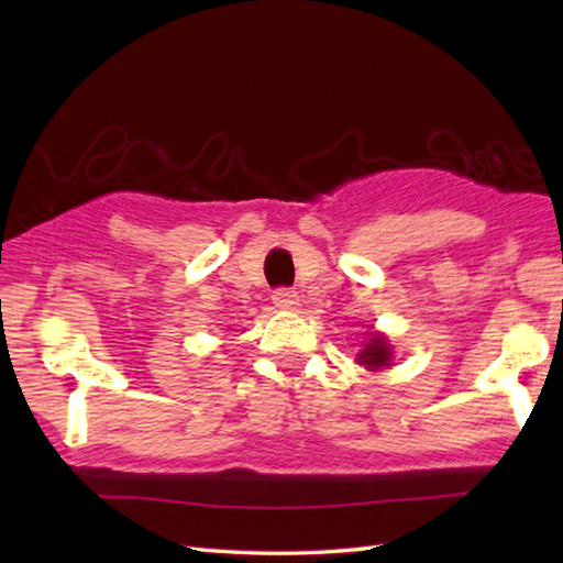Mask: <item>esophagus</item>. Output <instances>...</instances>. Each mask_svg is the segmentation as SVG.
I'll return each instance as SVG.
<instances>
[{
	"mask_svg": "<svg viewBox=\"0 0 563 563\" xmlns=\"http://www.w3.org/2000/svg\"><path fill=\"white\" fill-rule=\"evenodd\" d=\"M273 305L278 309H295L297 305H300V297H297L295 290L280 288V290L273 292Z\"/></svg>",
	"mask_w": 563,
	"mask_h": 563,
	"instance_id": "34e87169",
	"label": "esophagus"
}]
</instances>
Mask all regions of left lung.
I'll use <instances>...</instances> for the list:
<instances>
[{"instance_id": "1", "label": "left lung", "mask_w": 563, "mask_h": 563, "mask_svg": "<svg viewBox=\"0 0 563 563\" xmlns=\"http://www.w3.org/2000/svg\"><path fill=\"white\" fill-rule=\"evenodd\" d=\"M367 341L363 343V351H357L355 361L365 365L367 369H373V373H377V369H385L391 365L394 361V351L391 345L387 341L385 333H367Z\"/></svg>"}]
</instances>
